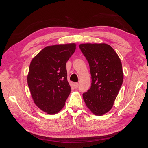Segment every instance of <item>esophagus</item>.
Masks as SVG:
<instances>
[{
	"label": "esophagus",
	"mask_w": 148,
	"mask_h": 148,
	"mask_svg": "<svg viewBox=\"0 0 148 148\" xmlns=\"http://www.w3.org/2000/svg\"><path fill=\"white\" fill-rule=\"evenodd\" d=\"M74 85L75 88H77L78 87H79V83L78 82H75L74 84Z\"/></svg>",
	"instance_id": "1"
}]
</instances>
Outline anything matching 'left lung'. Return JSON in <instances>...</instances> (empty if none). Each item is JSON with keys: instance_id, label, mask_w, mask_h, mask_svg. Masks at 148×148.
<instances>
[{"instance_id": "8db88e82", "label": "left lung", "mask_w": 148, "mask_h": 148, "mask_svg": "<svg viewBox=\"0 0 148 148\" xmlns=\"http://www.w3.org/2000/svg\"><path fill=\"white\" fill-rule=\"evenodd\" d=\"M81 52L89 64L92 82L82 94L89 110L102 116L111 110L123 84L122 64L118 55L107 44H81Z\"/></svg>"}]
</instances>
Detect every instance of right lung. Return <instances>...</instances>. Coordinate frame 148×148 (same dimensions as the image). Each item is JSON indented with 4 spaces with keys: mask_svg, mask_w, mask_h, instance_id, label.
<instances>
[{
    "mask_svg": "<svg viewBox=\"0 0 148 148\" xmlns=\"http://www.w3.org/2000/svg\"><path fill=\"white\" fill-rule=\"evenodd\" d=\"M76 44H57L44 48L30 64L27 84L34 103L49 114L59 112L71 91L66 64Z\"/></svg>",
    "mask_w": 148,
    "mask_h": 148,
    "instance_id": "1",
    "label": "right lung"
}]
</instances>
